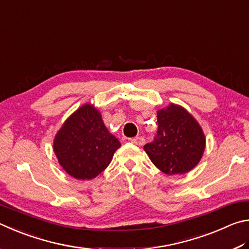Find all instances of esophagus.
Returning a JSON list of instances; mask_svg holds the SVG:
<instances>
[{
	"label": "esophagus",
	"mask_w": 249,
	"mask_h": 249,
	"mask_svg": "<svg viewBox=\"0 0 249 249\" xmlns=\"http://www.w3.org/2000/svg\"><path fill=\"white\" fill-rule=\"evenodd\" d=\"M131 142L136 145H143V144H144L145 140H144V138H143V137H136V138L131 139Z\"/></svg>",
	"instance_id": "1"
}]
</instances>
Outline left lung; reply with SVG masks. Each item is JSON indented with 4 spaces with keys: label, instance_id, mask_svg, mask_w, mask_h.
<instances>
[{
    "label": "left lung",
    "instance_id": "8db88e82",
    "mask_svg": "<svg viewBox=\"0 0 249 249\" xmlns=\"http://www.w3.org/2000/svg\"><path fill=\"white\" fill-rule=\"evenodd\" d=\"M159 129L144 151L166 175L185 174L201 160L206 138L197 120L181 106L171 104L158 111Z\"/></svg>",
    "mask_w": 249,
    "mask_h": 249
}]
</instances>
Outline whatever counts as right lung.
<instances>
[{"label":"right lung","instance_id":"add662e5","mask_svg":"<svg viewBox=\"0 0 249 249\" xmlns=\"http://www.w3.org/2000/svg\"><path fill=\"white\" fill-rule=\"evenodd\" d=\"M120 142L105 127L102 115L85 104L70 116L55 134L53 151L58 162L76 179H93L111 162Z\"/></svg>","mask_w":249,"mask_h":249}]
</instances>
